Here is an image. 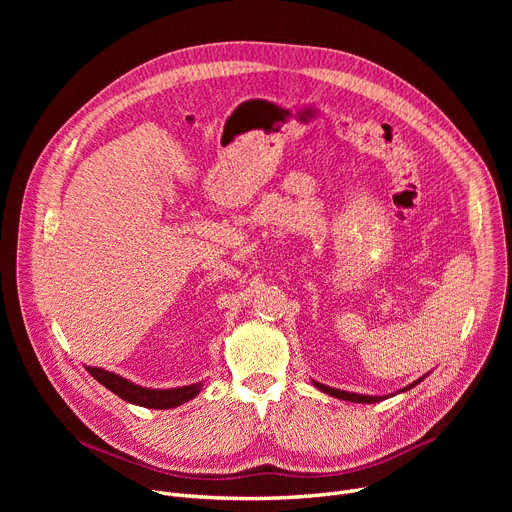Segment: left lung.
<instances>
[{"label":"left lung","instance_id":"1","mask_svg":"<svg viewBox=\"0 0 512 512\" xmlns=\"http://www.w3.org/2000/svg\"><path fill=\"white\" fill-rule=\"evenodd\" d=\"M423 378H419L417 382H413L411 386H407L405 390H411L413 386H417L419 382H421ZM321 392H326V394H330V396H334V398H342V400H351V402H380V400H384L386 396H365V394H355V392H344V390H338V388H330V386H324V384H319V382H313ZM402 390V392H405Z\"/></svg>","mask_w":512,"mask_h":512}]
</instances>
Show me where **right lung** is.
Returning a JSON list of instances; mask_svg holds the SVG:
<instances>
[{
	"instance_id": "right-lung-1",
	"label": "right lung",
	"mask_w": 512,
	"mask_h": 512,
	"mask_svg": "<svg viewBox=\"0 0 512 512\" xmlns=\"http://www.w3.org/2000/svg\"><path fill=\"white\" fill-rule=\"evenodd\" d=\"M87 371L93 375V378L103 384L107 390H112L118 394L122 400L132 402V405L147 407V409H174L184 405L186 400L195 398L203 384H191V386H182V388H170V390H153V388H143L124 380L122 375L110 373L99 367H87Z\"/></svg>"
}]
</instances>
